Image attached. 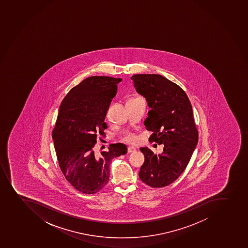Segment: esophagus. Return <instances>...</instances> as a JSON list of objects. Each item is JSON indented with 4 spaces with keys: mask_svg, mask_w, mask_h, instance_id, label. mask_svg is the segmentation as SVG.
Here are the masks:
<instances>
[{
    "mask_svg": "<svg viewBox=\"0 0 248 248\" xmlns=\"http://www.w3.org/2000/svg\"><path fill=\"white\" fill-rule=\"evenodd\" d=\"M135 151H136V148H132V147H128L127 148V153H134Z\"/></svg>",
    "mask_w": 248,
    "mask_h": 248,
    "instance_id": "obj_1",
    "label": "esophagus"
}]
</instances>
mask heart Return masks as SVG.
Listing matches in <instances>:
<instances>
[{
	"mask_svg": "<svg viewBox=\"0 0 248 248\" xmlns=\"http://www.w3.org/2000/svg\"><path fill=\"white\" fill-rule=\"evenodd\" d=\"M135 140V137L132 135H129V136H127V137H125L124 141L126 142H128V143H132L133 141Z\"/></svg>",
	"mask_w": 248,
	"mask_h": 248,
	"instance_id": "b5f03b06",
	"label": "heart"
}]
</instances>
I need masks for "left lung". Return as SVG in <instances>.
<instances>
[{
	"instance_id": "8db88e82",
	"label": "left lung",
	"mask_w": 248,
	"mask_h": 248,
	"mask_svg": "<svg viewBox=\"0 0 248 248\" xmlns=\"http://www.w3.org/2000/svg\"><path fill=\"white\" fill-rule=\"evenodd\" d=\"M131 79L150 108L143 122L153 132L149 141L164 146L159 155L146 147L140 148L144 163L139 176L152 187L168 186L184 172L197 145L199 135L191 102L179 85L163 76L137 74Z\"/></svg>"
}]
</instances>
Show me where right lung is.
<instances>
[{
    "label": "right lung",
    "mask_w": 248,
    "mask_h": 248,
    "mask_svg": "<svg viewBox=\"0 0 248 248\" xmlns=\"http://www.w3.org/2000/svg\"><path fill=\"white\" fill-rule=\"evenodd\" d=\"M121 78L94 76L68 92L60 106L52 139L66 180L84 194H95L109 180L111 159L127 153L123 143L94 152L98 135L105 134V116Z\"/></svg>",
    "instance_id": "add662e5"
}]
</instances>
